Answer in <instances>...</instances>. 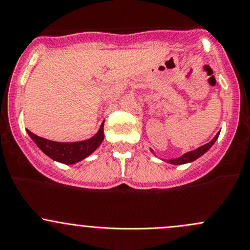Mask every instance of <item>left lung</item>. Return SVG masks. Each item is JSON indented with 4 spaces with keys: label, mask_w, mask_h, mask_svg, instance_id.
Wrapping results in <instances>:
<instances>
[{
    "label": "left lung",
    "mask_w": 250,
    "mask_h": 250,
    "mask_svg": "<svg viewBox=\"0 0 250 250\" xmlns=\"http://www.w3.org/2000/svg\"><path fill=\"white\" fill-rule=\"evenodd\" d=\"M218 136H219V133H218L217 136H215L214 138H213L210 142H208L207 144H205V146H201L200 148L195 149V150L192 151H189V153L184 154V155L181 156V158L178 159H173V160H168L169 164H173V165H182V164H187V163H191V161L196 160V159H199L200 156L203 155V154L206 153V151L208 150V149L210 148V146L214 144L215 141H217Z\"/></svg>",
    "instance_id": "left-lung-1"
}]
</instances>
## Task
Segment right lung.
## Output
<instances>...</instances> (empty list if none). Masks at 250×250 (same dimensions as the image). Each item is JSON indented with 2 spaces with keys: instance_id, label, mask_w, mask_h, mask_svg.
Instances as JSON below:
<instances>
[{
  "instance_id": "1",
  "label": "right lung",
  "mask_w": 250,
  "mask_h": 250,
  "mask_svg": "<svg viewBox=\"0 0 250 250\" xmlns=\"http://www.w3.org/2000/svg\"><path fill=\"white\" fill-rule=\"evenodd\" d=\"M33 142L38 146V148L47 154L49 158L53 160L59 161L62 164H76L78 161L83 160L86 156H89L100 144L104 141V124L101 125V128L99 132L91 137L90 140L82 141V142H72V143H61V142H53V141L45 140V138L38 137L37 135L32 133L27 130Z\"/></svg>"
}]
</instances>
